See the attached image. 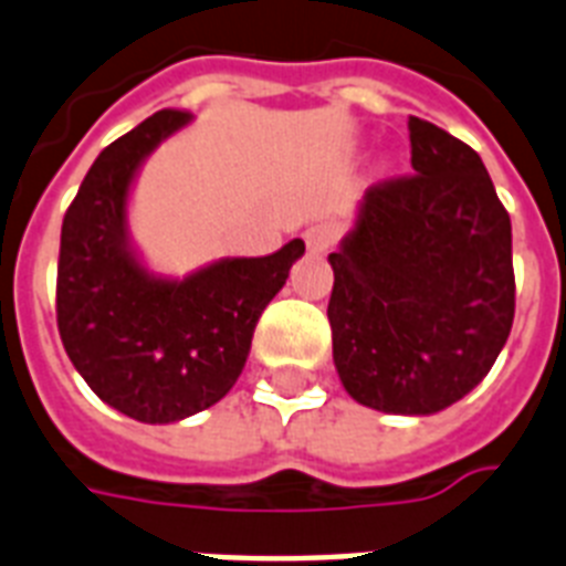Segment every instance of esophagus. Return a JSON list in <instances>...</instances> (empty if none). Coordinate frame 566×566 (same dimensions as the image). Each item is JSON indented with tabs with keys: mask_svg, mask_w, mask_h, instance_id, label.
<instances>
[{
	"mask_svg": "<svg viewBox=\"0 0 566 566\" xmlns=\"http://www.w3.org/2000/svg\"><path fill=\"white\" fill-rule=\"evenodd\" d=\"M338 233L340 231L335 222H315V226H310L306 231H303V240H306L312 254H324V251L338 240Z\"/></svg>",
	"mask_w": 566,
	"mask_h": 566,
	"instance_id": "1",
	"label": "esophagus"
}]
</instances>
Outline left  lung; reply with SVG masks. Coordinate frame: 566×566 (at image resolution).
Returning <instances> with one entry per match:
<instances>
[{
    "mask_svg": "<svg viewBox=\"0 0 566 566\" xmlns=\"http://www.w3.org/2000/svg\"><path fill=\"white\" fill-rule=\"evenodd\" d=\"M410 176L364 190L329 254L333 361L358 405L451 408L492 370L515 317L512 222L469 144L408 118Z\"/></svg>",
    "mask_w": 566,
    "mask_h": 566,
    "instance_id": "left-lung-1",
    "label": "left lung"
}]
</instances>
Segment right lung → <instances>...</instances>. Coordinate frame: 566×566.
I'll return each instance as SVG.
<instances>
[{"label": "right lung", "mask_w": 566, "mask_h": 566, "mask_svg": "<svg viewBox=\"0 0 566 566\" xmlns=\"http://www.w3.org/2000/svg\"><path fill=\"white\" fill-rule=\"evenodd\" d=\"M190 120V112L161 109L109 144L60 233L65 353L97 399L147 424L181 422L237 385L256 321L306 251L292 240L269 256H222L185 277L149 269L129 233V196L144 161Z\"/></svg>", "instance_id": "obj_1"}]
</instances>
